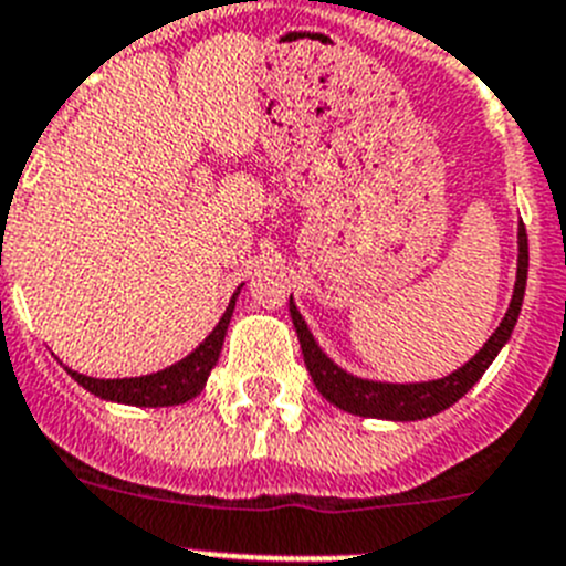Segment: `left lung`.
I'll return each mask as SVG.
<instances>
[{
	"mask_svg": "<svg viewBox=\"0 0 566 566\" xmlns=\"http://www.w3.org/2000/svg\"><path fill=\"white\" fill-rule=\"evenodd\" d=\"M524 284H527V233H524V226H518L516 287H513V298L505 318L496 327V333L488 338V344L465 366H460V369L451 371V375H446L440 380H429V384H378V380L355 378V375L344 371L338 364H333L327 355L321 353V346L315 344L302 313L295 310L293 295H290V318H293L295 333H298V344H302V355L304 364H307L310 378H313L315 389L327 397L329 403L360 417L422 420V417H431L437 411L448 409V406H454L485 375V369L493 364L499 349L507 344L513 327H516L518 310H522L524 298Z\"/></svg>",
	"mask_w": 566,
	"mask_h": 566,
	"instance_id": "left-lung-1",
	"label": "left lung"
}]
</instances>
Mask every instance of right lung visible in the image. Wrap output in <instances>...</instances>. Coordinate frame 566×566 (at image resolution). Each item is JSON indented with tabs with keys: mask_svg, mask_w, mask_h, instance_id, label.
Wrapping results in <instances>:
<instances>
[{
	"mask_svg": "<svg viewBox=\"0 0 566 566\" xmlns=\"http://www.w3.org/2000/svg\"><path fill=\"white\" fill-rule=\"evenodd\" d=\"M237 295L233 293L231 304L222 313L220 324L211 329L206 340L197 346L195 353L186 355L182 360H177L169 369H160L155 375H144V378H118V380H101V378H86L81 371L67 369L86 391H93L101 400H115V403H129V406H180L191 397H197L206 386L208 375L217 366L222 353V340H226L228 324H231L233 304H237Z\"/></svg>",
	"mask_w": 566,
	"mask_h": 566,
	"instance_id": "add662e5",
	"label": "right lung"
}]
</instances>
